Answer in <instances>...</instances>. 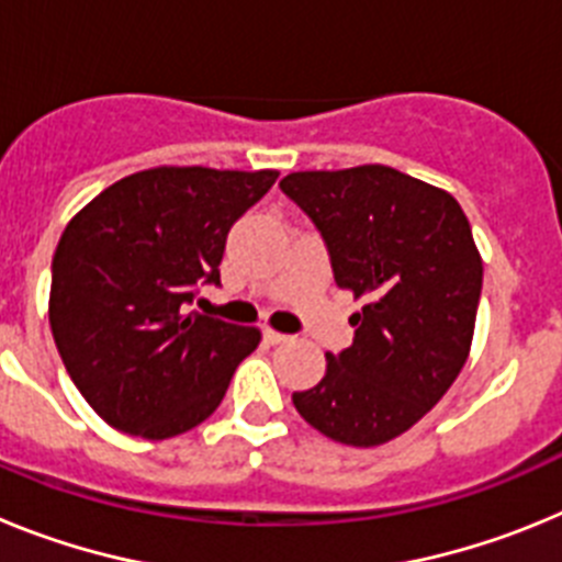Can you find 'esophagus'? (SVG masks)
I'll return each mask as SVG.
<instances>
[{"label":"esophagus","mask_w":562,"mask_h":562,"mask_svg":"<svg viewBox=\"0 0 562 562\" xmlns=\"http://www.w3.org/2000/svg\"><path fill=\"white\" fill-rule=\"evenodd\" d=\"M265 340L272 342V346H278V342H284V340H286V335H284V331L270 329V326H267V329H265Z\"/></svg>","instance_id":"1"}]
</instances>
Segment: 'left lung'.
<instances>
[{"mask_svg":"<svg viewBox=\"0 0 562 562\" xmlns=\"http://www.w3.org/2000/svg\"><path fill=\"white\" fill-rule=\"evenodd\" d=\"M281 191L324 236L337 286L362 301L355 342L292 402L340 445H385L448 394L470 355L484 278L470 222L448 191L389 166L295 171Z\"/></svg>","mask_w":562,"mask_h":562,"instance_id":"obj_1","label":"left lung"}]
</instances>
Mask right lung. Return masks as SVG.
I'll return each instance as SVG.
<instances>
[{"mask_svg": "<svg viewBox=\"0 0 562 562\" xmlns=\"http://www.w3.org/2000/svg\"><path fill=\"white\" fill-rule=\"evenodd\" d=\"M278 171L160 166L128 173L69 220L53 256L49 329L69 376L106 425L160 441L220 408L256 326L193 312L220 284L233 222Z\"/></svg>", "mask_w": 562, "mask_h": 562, "instance_id": "obj_1", "label": "right lung"}]
</instances>
